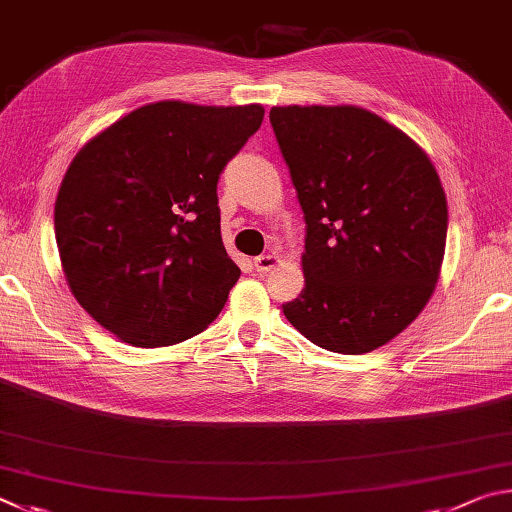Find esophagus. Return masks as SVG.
Listing matches in <instances>:
<instances>
[{
    "mask_svg": "<svg viewBox=\"0 0 512 512\" xmlns=\"http://www.w3.org/2000/svg\"><path fill=\"white\" fill-rule=\"evenodd\" d=\"M276 265H279V256H276V254H265V256H258V258H254V267H256V272H261V274L272 272Z\"/></svg>",
    "mask_w": 512,
    "mask_h": 512,
    "instance_id": "34e87169",
    "label": "esophagus"
}]
</instances>
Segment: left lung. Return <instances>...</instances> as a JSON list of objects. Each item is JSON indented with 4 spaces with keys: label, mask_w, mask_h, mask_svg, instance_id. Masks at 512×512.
Listing matches in <instances>:
<instances>
[{
    "label": "left lung",
    "mask_w": 512,
    "mask_h": 512,
    "mask_svg": "<svg viewBox=\"0 0 512 512\" xmlns=\"http://www.w3.org/2000/svg\"><path fill=\"white\" fill-rule=\"evenodd\" d=\"M306 218V288L283 303L326 351L362 355L427 306L441 272L447 200L425 150L355 105L272 107Z\"/></svg>",
    "instance_id": "obj_1"
}]
</instances>
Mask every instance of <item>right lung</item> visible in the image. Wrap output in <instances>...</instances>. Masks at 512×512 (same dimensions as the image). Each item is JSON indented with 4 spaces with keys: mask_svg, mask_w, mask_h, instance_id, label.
<instances>
[{
    "mask_svg": "<svg viewBox=\"0 0 512 512\" xmlns=\"http://www.w3.org/2000/svg\"><path fill=\"white\" fill-rule=\"evenodd\" d=\"M261 105H143L85 143L56 200L76 301L125 344L157 348L220 315L240 279L220 236L218 179Z\"/></svg>",
    "mask_w": 512,
    "mask_h": 512,
    "instance_id": "add662e5",
    "label": "right lung"
}]
</instances>
